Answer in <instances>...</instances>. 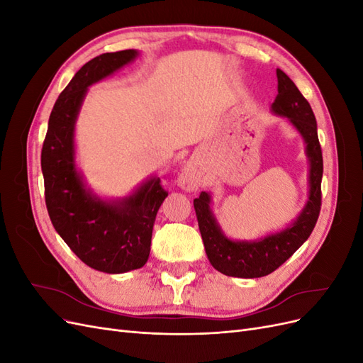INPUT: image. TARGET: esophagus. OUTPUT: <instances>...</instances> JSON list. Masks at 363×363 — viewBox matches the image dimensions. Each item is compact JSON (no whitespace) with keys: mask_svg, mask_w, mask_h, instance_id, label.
Instances as JSON below:
<instances>
[{"mask_svg":"<svg viewBox=\"0 0 363 363\" xmlns=\"http://www.w3.org/2000/svg\"><path fill=\"white\" fill-rule=\"evenodd\" d=\"M177 183L183 191H188V192H194L200 188L201 177H200V172H199V169H196L195 164L189 163L188 167H184V169L179 175Z\"/></svg>","mask_w":363,"mask_h":363,"instance_id":"obj_1","label":"esophagus"}]
</instances>
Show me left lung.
<instances>
[{"instance_id": "left-lung-1", "label": "left lung", "mask_w": 363, "mask_h": 363, "mask_svg": "<svg viewBox=\"0 0 363 363\" xmlns=\"http://www.w3.org/2000/svg\"><path fill=\"white\" fill-rule=\"evenodd\" d=\"M277 82L279 94L271 104V112L286 118L304 140L309 160V196L300 215L288 227L255 240H235L224 235L212 212V195L208 192H201L194 200L207 259L216 271L230 277L257 279L276 271L311 236L321 211L323 152L315 115L298 87L281 69H277Z\"/></svg>"}]
</instances>
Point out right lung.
Instances as JSON below:
<instances>
[{"mask_svg":"<svg viewBox=\"0 0 363 363\" xmlns=\"http://www.w3.org/2000/svg\"><path fill=\"white\" fill-rule=\"evenodd\" d=\"M138 56V50L104 52L83 65L52 107L40 156L45 203L54 228L87 267L107 274L145 265L152 225L168 192L152 175L123 199L96 195L77 168L75 123L89 86Z\"/></svg>","mask_w":363,"mask_h":363,"instance_id":"add662e5","label":"right lung"}]
</instances>
